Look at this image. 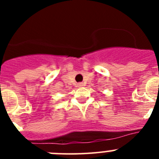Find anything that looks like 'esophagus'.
Wrapping results in <instances>:
<instances>
[{
	"label": "esophagus",
	"mask_w": 159,
	"mask_h": 159,
	"mask_svg": "<svg viewBox=\"0 0 159 159\" xmlns=\"http://www.w3.org/2000/svg\"><path fill=\"white\" fill-rule=\"evenodd\" d=\"M77 86H78L79 88H82V87L84 86V84H83V83H79V84H77Z\"/></svg>",
	"instance_id": "esophagus-1"
}]
</instances>
